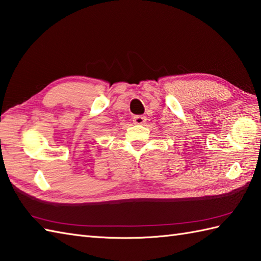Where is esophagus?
<instances>
[{"instance_id":"34e87169","label":"esophagus","mask_w":261,"mask_h":261,"mask_svg":"<svg viewBox=\"0 0 261 261\" xmlns=\"http://www.w3.org/2000/svg\"><path fill=\"white\" fill-rule=\"evenodd\" d=\"M146 118L143 115H135L134 116V123L135 124H143L146 122Z\"/></svg>"}]
</instances>
